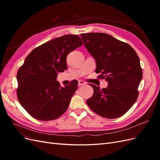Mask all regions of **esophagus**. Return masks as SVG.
Wrapping results in <instances>:
<instances>
[{
    "mask_svg": "<svg viewBox=\"0 0 160 160\" xmlns=\"http://www.w3.org/2000/svg\"><path fill=\"white\" fill-rule=\"evenodd\" d=\"M86 84L85 82L83 80H79L78 82V85L79 86H82V85H85Z\"/></svg>",
    "mask_w": 160,
    "mask_h": 160,
    "instance_id": "34e87169",
    "label": "esophagus"
}]
</instances>
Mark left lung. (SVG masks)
<instances>
[{"label": "left lung", "mask_w": 160, "mask_h": 160, "mask_svg": "<svg viewBox=\"0 0 160 160\" xmlns=\"http://www.w3.org/2000/svg\"><path fill=\"white\" fill-rule=\"evenodd\" d=\"M84 45L96 61L98 77L108 82L100 89L91 84L93 95L87 104L95 113L108 119L124 115L138 97V87L143 76L139 57L128 43L102 32L83 33Z\"/></svg>", "instance_id": "left-lung-1"}]
</instances>
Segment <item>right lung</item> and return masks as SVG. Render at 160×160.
<instances>
[{
    "label": "right lung",
    "mask_w": 160,
    "mask_h": 160,
    "mask_svg": "<svg viewBox=\"0 0 160 160\" xmlns=\"http://www.w3.org/2000/svg\"><path fill=\"white\" fill-rule=\"evenodd\" d=\"M81 45L79 36L66 35L37 47L26 57L17 75V95L22 107L32 118L54 120L67 111L78 81L74 80L62 88L57 77L59 72L67 70L69 53Z\"/></svg>",
    "instance_id": "1"
}]
</instances>
